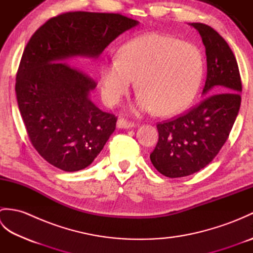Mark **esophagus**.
I'll return each mask as SVG.
<instances>
[{
    "instance_id": "1",
    "label": "esophagus",
    "mask_w": 253,
    "mask_h": 253,
    "mask_svg": "<svg viewBox=\"0 0 253 253\" xmlns=\"http://www.w3.org/2000/svg\"><path fill=\"white\" fill-rule=\"evenodd\" d=\"M116 124H117V127L118 128H132V127L136 126L135 123L128 121V120H126V118H124V117L118 118V121H117Z\"/></svg>"
}]
</instances>
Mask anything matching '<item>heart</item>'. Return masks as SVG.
I'll list each match as a JSON object with an SVG mask.
<instances>
[{
	"label": "heart",
	"instance_id": "heart-1",
	"mask_svg": "<svg viewBox=\"0 0 253 253\" xmlns=\"http://www.w3.org/2000/svg\"><path fill=\"white\" fill-rule=\"evenodd\" d=\"M100 75L106 104L118 103L137 78L140 91L137 109L169 116L195 99L202 80L203 58L192 43L152 32L123 45L116 58L103 62Z\"/></svg>",
	"mask_w": 253,
	"mask_h": 253
}]
</instances>
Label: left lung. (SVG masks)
I'll list each match as a JSON object with an SVG mask.
<instances>
[{"label": "left lung", "instance_id": "left-lung-1", "mask_svg": "<svg viewBox=\"0 0 253 253\" xmlns=\"http://www.w3.org/2000/svg\"><path fill=\"white\" fill-rule=\"evenodd\" d=\"M202 38L207 55L208 95L186 114L159 123V140L150 154L161 174L177 178L197 173L216 157L228 139L243 90L234 53L223 37L208 25L190 24Z\"/></svg>", "mask_w": 253, "mask_h": 253}]
</instances>
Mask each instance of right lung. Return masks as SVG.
<instances>
[{
    "label": "right lung",
    "mask_w": 253,
    "mask_h": 253,
    "mask_svg": "<svg viewBox=\"0 0 253 253\" xmlns=\"http://www.w3.org/2000/svg\"><path fill=\"white\" fill-rule=\"evenodd\" d=\"M138 21L114 13L68 12L52 17L27 43L15 91L27 135L47 163L65 171L93 162L115 130L117 117L89 99L96 84L68 57H98Z\"/></svg>",
    "instance_id": "add662e5"
}]
</instances>
